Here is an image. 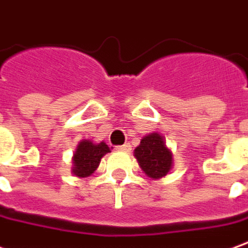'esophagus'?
<instances>
[{
    "label": "esophagus",
    "mask_w": 248,
    "mask_h": 248,
    "mask_svg": "<svg viewBox=\"0 0 248 248\" xmlns=\"http://www.w3.org/2000/svg\"><path fill=\"white\" fill-rule=\"evenodd\" d=\"M117 149L121 150V152H130L131 146H130V143H124V145H121V146H117Z\"/></svg>",
    "instance_id": "34e87169"
}]
</instances>
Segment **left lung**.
Returning a JSON list of instances; mask_svg holds the SVG:
<instances>
[{"instance_id": "left-lung-1", "label": "left lung", "mask_w": 248, "mask_h": 248, "mask_svg": "<svg viewBox=\"0 0 248 248\" xmlns=\"http://www.w3.org/2000/svg\"><path fill=\"white\" fill-rule=\"evenodd\" d=\"M134 153L141 169L150 178H161L172 168V153L166 148L164 138L157 133H152L141 140Z\"/></svg>"}]
</instances>
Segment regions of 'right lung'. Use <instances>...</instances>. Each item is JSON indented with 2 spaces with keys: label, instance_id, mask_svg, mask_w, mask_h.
<instances>
[{
  "label": "right lung",
  "instance_id": "1",
  "mask_svg": "<svg viewBox=\"0 0 248 248\" xmlns=\"http://www.w3.org/2000/svg\"><path fill=\"white\" fill-rule=\"evenodd\" d=\"M108 152L110 149L105 142L95 145L87 140L82 141L78 145L76 153L74 154V174L78 177H88L98 168L100 158Z\"/></svg>",
  "mask_w": 248,
  "mask_h": 248
}]
</instances>
